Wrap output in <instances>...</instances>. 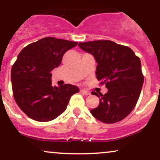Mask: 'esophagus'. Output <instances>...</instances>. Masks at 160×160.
Wrapping results in <instances>:
<instances>
[{
    "instance_id": "esophagus-1",
    "label": "esophagus",
    "mask_w": 160,
    "mask_h": 160,
    "mask_svg": "<svg viewBox=\"0 0 160 160\" xmlns=\"http://www.w3.org/2000/svg\"><path fill=\"white\" fill-rule=\"evenodd\" d=\"M80 92L82 93V94H84L85 95H90V92H89V91L85 90V89H80Z\"/></svg>"
}]
</instances>
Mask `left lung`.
Listing matches in <instances>:
<instances>
[{
    "label": "left lung",
    "instance_id": "left-lung-1",
    "mask_svg": "<svg viewBox=\"0 0 160 160\" xmlns=\"http://www.w3.org/2000/svg\"><path fill=\"white\" fill-rule=\"evenodd\" d=\"M79 47L95 57L96 78L108 89L104 95L91 92L100 98L92 115L108 124L123 120L136 105L144 83L139 57L129 47L111 40L79 43Z\"/></svg>",
    "mask_w": 160,
    "mask_h": 160
}]
</instances>
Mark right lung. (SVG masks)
I'll list each match as a JSON object with an SVG mask.
<instances>
[{
    "label": "right lung",
    "instance_id": "right-lung-1",
    "mask_svg": "<svg viewBox=\"0 0 160 160\" xmlns=\"http://www.w3.org/2000/svg\"><path fill=\"white\" fill-rule=\"evenodd\" d=\"M77 42L48 37L22 49L11 69L14 98L20 109L32 120L51 121L67 108L78 86H52L51 71L61 64L64 54Z\"/></svg>",
    "mask_w": 160,
    "mask_h": 160
}]
</instances>
